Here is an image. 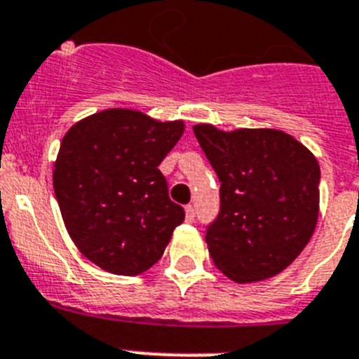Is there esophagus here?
<instances>
[{
	"label": "esophagus",
	"instance_id": "esophagus-1",
	"mask_svg": "<svg viewBox=\"0 0 359 359\" xmlns=\"http://www.w3.org/2000/svg\"><path fill=\"white\" fill-rule=\"evenodd\" d=\"M186 219L187 222H195V205H186Z\"/></svg>",
	"mask_w": 359,
	"mask_h": 359
}]
</instances>
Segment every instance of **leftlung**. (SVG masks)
Instances as JSON below:
<instances>
[{"instance_id": "obj_1", "label": "left lung", "mask_w": 359, "mask_h": 359, "mask_svg": "<svg viewBox=\"0 0 359 359\" xmlns=\"http://www.w3.org/2000/svg\"><path fill=\"white\" fill-rule=\"evenodd\" d=\"M219 182V212L208 225L212 263L236 283L277 276L311 240L318 219L320 166L276 128L193 127Z\"/></svg>"}]
</instances>
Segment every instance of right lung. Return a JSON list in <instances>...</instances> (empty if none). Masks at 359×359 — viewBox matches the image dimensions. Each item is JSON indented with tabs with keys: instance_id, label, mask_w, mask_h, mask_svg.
Instances as JSON below:
<instances>
[{
	"instance_id": "obj_1",
	"label": "right lung",
	"mask_w": 359,
	"mask_h": 359,
	"mask_svg": "<svg viewBox=\"0 0 359 359\" xmlns=\"http://www.w3.org/2000/svg\"><path fill=\"white\" fill-rule=\"evenodd\" d=\"M182 134L180 119L163 123L140 111L107 109L64 135L55 196L73 243L105 272L148 270L184 222L159 170Z\"/></svg>"
}]
</instances>
